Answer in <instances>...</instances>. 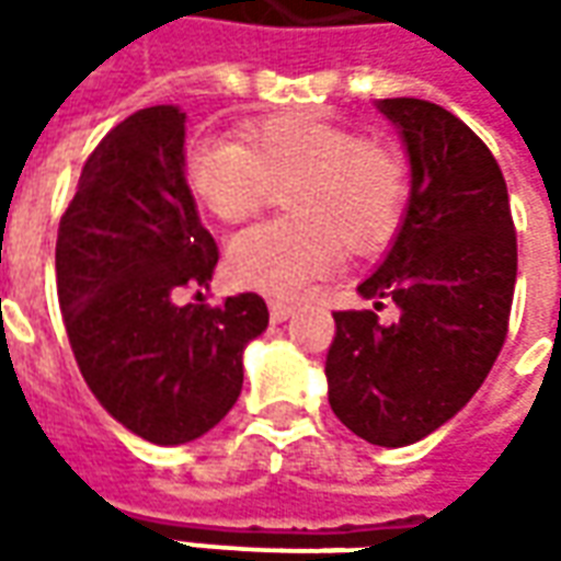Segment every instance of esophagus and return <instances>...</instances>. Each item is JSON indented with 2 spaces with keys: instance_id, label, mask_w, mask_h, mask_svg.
<instances>
[{
  "instance_id": "obj_1",
  "label": "esophagus",
  "mask_w": 561,
  "mask_h": 561,
  "mask_svg": "<svg viewBox=\"0 0 561 561\" xmlns=\"http://www.w3.org/2000/svg\"><path fill=\"white\" fill-rule=\"evenodd\" d=\"M294 309H297V306L273 300V304H270V318H273V321H288V318L294 316Z\"/></svg>"
}]
</instances>
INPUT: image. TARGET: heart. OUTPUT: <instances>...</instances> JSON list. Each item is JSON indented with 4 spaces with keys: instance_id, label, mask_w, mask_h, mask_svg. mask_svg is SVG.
I'll list each match as a JSON object with an SVG mask.
<instances>
[{
    "instance_id": "1",
    "label": "heart",
    "mask_w": 561,
    "mask_h": 561,
    "mask_svg": "<svg viewBox=\"0 0 561 561\" xmlns=\"http://www.w3.org/2000/svg\"><path fill=\"white\" fill-rule=\"evenodd\" d=\"M185 176L195 197L225 221H240L285 193L294 221L245 228L228 243L237 285L294 300L340 267L342 243L373 252L397 233L409 201V171L393 149L316 114L270 116L243 144L201 138Z\"/></svg>"
}]
</instances>
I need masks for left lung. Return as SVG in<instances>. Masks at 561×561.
Returning a JSON list of instances; mask_svg holds the SVG:
<instances>
[{"mask_svg": "<svg viewBox=\"0 0 561 561\" xmlns=\"http://www.w3.org/2000/svg\"><path fill=\"white\" fill-rule=\"evenodd\" d=\"M412 164V195L381 267L357 285L373 309L333 312L330 409L369 445L405 447L474 397L507 336L517 233L499 161L462 119L423 99H381Z\"/></svg>", "mask_w": 561, "mask_h": 561, "instance_id": "1", "label": "left lung"}]
</instances>
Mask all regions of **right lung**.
<instances>
[{
    "label": "right lung",
    "instance_id": "obj_1",
    "mask_svg": "<svg viewBox=\"0 0 561 561\" xmlns=\"http://www.w3.org/2000/svg\"><path fill=\"white\" fill-rule=\"evenodd\" d=\"M185 114L144 107L83 164L59 219L56 291L80 376L107 414L152 445H185L231 412L243 348L267 330V304L173 297L209 285L219 261L185 183Z\"/></svg>",
    "mask_w": 561,
    "mask_h": 561
}]
</instances>
